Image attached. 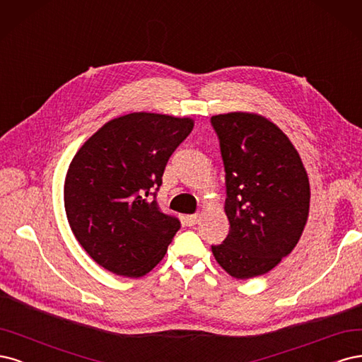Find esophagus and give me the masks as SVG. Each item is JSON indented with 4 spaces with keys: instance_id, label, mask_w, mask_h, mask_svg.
Returning <instances> with one entry per match:
<instances>
[{
    "instance_id": "obj_1",
    "label": "esophagus",
    "mask_w": 362,
    "mask_h": 362,
    "mask_svg": "<svg viewBox=\"0 0 362 362\" xmlns=\"http://www.w3.org/2000/svg\"><path fill=\"white\" fill-rule=\"evenodd\" d=\"M183 219H185V224L186 226L192 227V226H195L198 223V219H200V215H198V214H195V215H186Z\"/></svg>"
}]
</instances>
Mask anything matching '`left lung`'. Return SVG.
I'll return each mask as SVG.
<instances>
[{"label": "left lung", "mask_w": 362, "mask_h": 362, "mask_svg": "<svg viewBox=\"0 0 362 362\" xmlns=\"http://www.w3.org/2000/svg\"><path fill=\"white\" fill-rule=\"evenodd\" d=\"M226 168V240L216 262L238 279L263 275L299 242L310 212V182L298 150L260 114L228 112L211 119Z\"/></svg>", "instance_id": "8db88e82"}]
</instances>
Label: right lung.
<instances>
[{
    "label": "right lung",
    "instance_id": "right-lung-1",
    "mask_svg": "<svg viewBox=\"0 0 362 362\" xmlns=\"http://www.w3.org/2000/svg\"><path fill=\"white\" fill-rule=\"evenodd\" d=\"M192 127L189 117L131 112L105 123L76 151L64 180L67 221L107 271L139 278L164 259L180 223L151 191Z\"/></svg>",
    "mask_w": 362,
    "mask_h": 362
}]
</instances>
